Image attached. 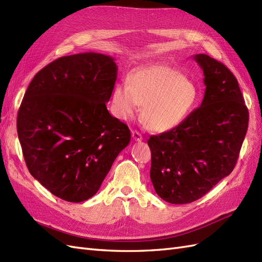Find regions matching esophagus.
I'll list each match as a JSON object with an SVG mask.
<instances>
[{
  "instance_id": "34e87169",
  "label": "esophagus",
  "mask_w": 262,
  "mask_h": 262,
  "mask_svg": "<svg viewBox=\"0 0 262 262\" xmlns=\"http://www.w3.org/2000/svg\"><path fill=\"white\" fill-rule=\"evenodd\" d=\"M132 138H133L134 141H137V142H140V141L143 140V137H142V134L140 132H138V131H132Z\"/></svg>"
}]
</instances>
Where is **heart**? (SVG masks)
<instances>
[{"mask_svg":"<svg viewBox=\"0 0 262 262\" xmlns=\"http://www.w3.org/2000/svg\"><path fill=\"white\" fill-rule=\"evenodd\" d=\"M117 84L112 93V112L121 120L136 116L149 130L165 132L177 128L192 113L198 100L195 85L176 68L155 64L140 68Z\"/></svg>","mask_w":262,"mask_h":262,"instance_id":"heart-1","label":"heart"}]
</instances>
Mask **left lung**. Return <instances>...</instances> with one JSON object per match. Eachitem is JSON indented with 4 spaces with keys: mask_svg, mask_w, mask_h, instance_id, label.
Instances as JSON below:
<instances>
[{
    "mask_svg": "<svg viewBox=\"0 0 262 262\" xmlns=\"http://www.w3.org/2000/svg\"><path fill=\"white\" fill-rule=\"evenodd\" d=\"M193 59L203 71L204 97L177 128L152 136L150 180L166 202L200 199L235 167L249 114L238 82L223 63L207 54Z\"/></svg>",
    "mask_w": 262,
    "mask_h": 262,
    "instance_id": "obj_1",
    "label": "left lung"
}]
</instances>
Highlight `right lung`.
Instances as JSON below:
<instances>
[{
  "mask_svg": "<svg viewBox=\"0 0 262 262\" xmlns=\"http://www.w3.org/2000/svg\"><path fill=\"white\" fill-rule=\"evenodd\" d=\"M117 73L109 55H68L39 71L24 95L17 134L27 168L62 200L92 198L130 143L128 125L106 107Z\"/></svg>",
  "mask_w": 262,
  "mask_h": 262,
  "instance_id": "1",
  "label": "right lung"
}]
</instances>
